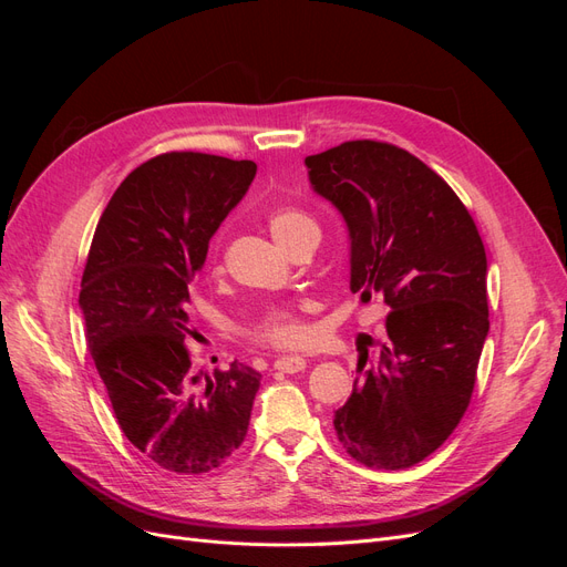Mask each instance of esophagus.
<instances>
[{"instance_id":"1","label":"esophagus","mask_w":567,"mask_h":567,"mask_svg":"<svg viewBox=\"0 0 567 567\" xmlns=\"http://www.w3.org/2000/svg\"><path fill=\"white\" fill-rule=\"evenodd\" d=\"M307 367V359L298 357V354H290V357H279L277 362H274V369L284 371V373H298Z\"/></svg>"}]
</instances>
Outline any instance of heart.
I'll use <instances>...</instances> for the list:
<instances>
[{
    "label": "heart",
    "instance_id": "obj_1",
    "mask_svg": "<svg viewBox=\"0 0 567 567\" xmlns=\"http://www.w3.org/2000/svg\"><path fill=\"white\" fill-rule=\"evenodd\" d=\"M271 236L277 238L279 246L286 248V244L293 238L300 229L305 227H317L315 219L298 210V208H281L274 210L267 219ZM213 271L219 274L221 265L215 262ZM302 305H274L267 307V310L257 317L248 329L246 336L252 342H260V346H271V348H296L307 338V323L302 317Z\"/></svg>",
    "mask_w": 567,
    "mask_h": 567
}]
</instances>
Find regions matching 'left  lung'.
I'll list each match as a JSON object with an SVG mask.
<instances>
[{
  "label": "left lung",
  "mask_w": 567,
  "mask_h": 567,
  "mask_svg": "<svg viewBox=\"0 0 567 567\" xmlns=\"http://www.w3.org/2000/svg\"><path fill=\"white\" fill-rule=\"evenodd\" d=\"M305 165L348 225L350 290L390 307L385 336L359 342V383L336 411V435L369 468H411L473 398L489 331L483 238L452 186L400 146L357 140Z\"/></svg>",
  "instance_id": "1"
}]
</instances>
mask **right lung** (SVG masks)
I'll list each match as a JSON object with an SVG mask.
<instances>
[{
	"label": "right lung",
	"instance_id": "right-lung-1",
	"mask_svg": "<svg viewBox=\"0 0 567 567\" xmlns=\"http://www.w3.org/2000/svg\"><path fill=\"white\" fill-rule=\"evenodd\" d=\"M257 173L252 161L169 151L142 163L101 215L80 310L94 367L125 437L177 475L219 468L241 447L262 375L196 369L184 305L221 219Z\"/></svg>",
	"mask_w": 567,
	"mask_h": 567
}]
</instances>
